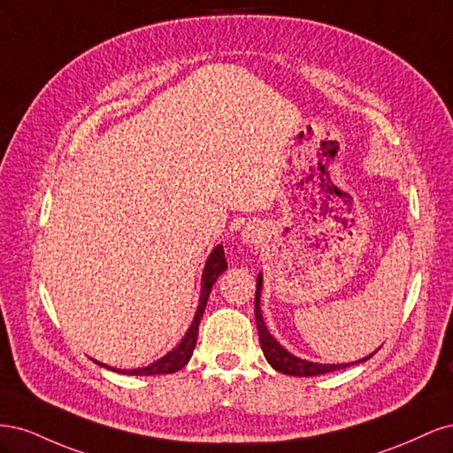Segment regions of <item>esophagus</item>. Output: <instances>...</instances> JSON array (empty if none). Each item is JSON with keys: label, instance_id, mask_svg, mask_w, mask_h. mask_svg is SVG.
<instances>
[{"label": "esophagus", "instance_id": "esophagus-1", "mask_svg": "<svg viewBox=\"0 0 453 453\" xmlns=\"http://www.w3.org/2000/svg\"><path fill=\"white\" fill-rule=\"evenodd\" d=\"M242 238H243V242H248L251 245H257L260 240H263V228H260L258 225L245 226L243 232H242Z\"/></svg>", "mask_w": 453, "mask_h": 453}]
</instances>
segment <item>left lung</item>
Listing matches in <instances>:
<instances>
[{
    "mask_svg": "<svg viewBox=\"0 0 453 453\" xmlns=\"http://www.w3.org/2000/svg\"><path fill=\"white\" fill-rule=\"evenodd\" d=\"M260 289H263V273L257 276V293H255V321H257V331H258V340H260V348H263V353L266 361L272 365V368H276L281 374H289V376H319L326 372H334V370L346 368L349 365H321V363H310L304 359L295 357L293 353L281 348L273 336L268 333V328L265 326L263 321V313H260ZM376 353V351H374ZM374 353H370L368 357L355 361V363H363L366 359L372 357ZM351 363V365H355Z\"/></svg>",
    "mask_w": 453,
    "mask_h": 453,
    "instance_id": "left-lung-1",
    "label": "left lung"
}]
</instances>
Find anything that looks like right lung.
I'll list each match as a JSON object with an SVG mask.
<instances>
[{"mask_svg":"<svg viewBox=\"0 0 453 453\" xmlns=\"http://www.w3.org/2000/svg\"><path fill=\"white\" fill-rule=\"evenodd\" d=\"M226 270V258H225V251L223 245H217V248L211 251V255L208 257V263L203 266V273H202V291H200V303L196 308V315L193 323H190L188 331L185 333V338L177 344L170 353L164 355L158 361H155L153 365L143 366V368H134V370H119V368H111L107 365H102L105 368H111L115 372L120 374H128V376H153V374H173L177 370H181L188 359L193 357V351L196 346V338H198V325L203 315L205 304H208V298L211 293V287L217 281V278Z\"/></svg>","mask_w":453,"mask_h":453,"instance_id":"1","label":"right lung"}]
</instances>
